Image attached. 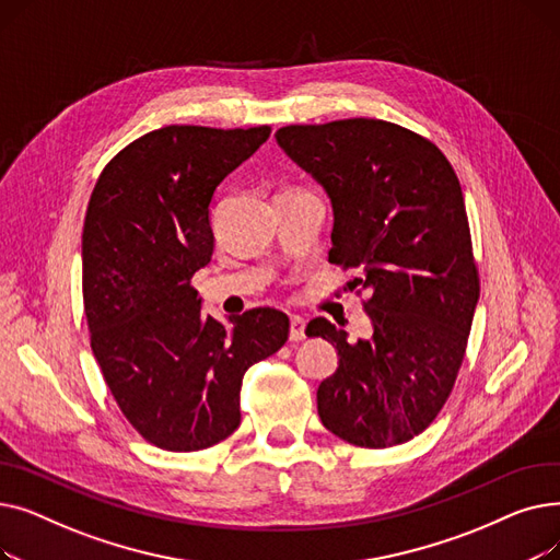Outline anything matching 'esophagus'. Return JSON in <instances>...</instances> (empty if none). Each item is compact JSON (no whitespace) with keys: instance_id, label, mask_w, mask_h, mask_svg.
Wrapping results in <instances>:
<instances>
[{"instance_id":"esophagus-1","label":"esophagus","mask_w":560,"mask_h":560,"mask_svg":"<svg viewBox=\"0 0 560 560\" xmlns=\"http://www.w3.org/2000/svg\"><path fill=\"white\" fill-rule=\"evenodd\" d=\"M304 327H306V322L302 315H290V340L292 342L304 338Z\"/></svg>"}]
</instances>
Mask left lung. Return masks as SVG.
<instances>
[{
	"mask_svg": "<svg viewBox=\"0 0 560 560\" xmlns=\"http://www.w3.org/2000/svg\"><path fill=\"white\" fill-rule=\"evenodd\" d=\"M275 138L327 190L329 260L359 270L351 285L370 295L368 340L308 322L306 336L338 349L317 388L319 420L357 447L401 445L447 401L479 302L458 176L431 140L384 120L290 125Z\"/></svg>",
	"mask_w": 560,
	"mask_h": 560,
	"instance_id": "left-lung-1",
	"label": "left lung"
}]
</instances>
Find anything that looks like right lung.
I'll use <instances>...</instances> for the list:
<instances>
[{
  "mask_svg": "<svg viewBox=\"0 0 560 560\" xmlns=\"http://www.w3.org/2000/svg\"><path fill=\"white\" fill-rule=\"evenodd\" d=\"M270 127L172 125L113 156L88 201L81 258L93 354L117 406L152 445L197 452L241 424L245 372L288 340V315L201 313L190 279L213 256L215 188Z\"/></svg>",
  "mask_w": 560,
  "mask_h": 560,
  "instance_id": "obj_1",
  "label": "right lung"
}]
</instances>
